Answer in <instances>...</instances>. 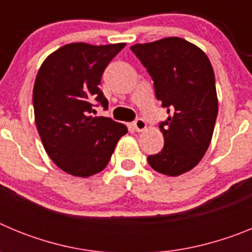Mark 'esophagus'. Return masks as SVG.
Here are the masks:
<instances>
[{"mask_svg":"<svg viewBox=\"0 0 252 252\" xmlns=\"http://www.w3.org/2000/svg\"><path fill=\"white\" fill-rule=\"evenodd\" d=\"M133 128L136 131H144L146 128V122L142 119H136L133 121Z\"/></svg>","mask_w":252,"mask_h":252,"instance_id":"esophagus-1","label":"esophagus"}]
</instances>
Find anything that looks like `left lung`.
Segmentation results:
<instances>
[{
    "label": "left lung",
    "mask_w": 252,
    "mask_h": 252,
    "mask_svg": "<svg viewBox=\"0 0 252 252\" xmlns=\"http://www.w3.org/2000/svg\"><path fill=\"white\" fill-rule=\"evenodd\" d=\"M131 50L146 68L168 119L159 124L164 148L148 162L161 174L180 175L194 168L212 139L218 112L215 72L198 46L180 37L135 44Z\"/></svg>",
    "instance_id": "left-lung-1"
}]
</instances>
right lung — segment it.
<instances>
[{
	"instance_id": "obj_1",
	"label": "right lung",
	"mask_w": 252,
	"mask_h": 252,
	"mask_svg": "<svg viewBox=\"0 0 252 252\" xmlns=\"http://www.w3.org/2000/svg\"><path fill=\"white\" fill-rule=\"evenodd\" d=\"M126 44L73 43L49 55L32 91L35 124L45 151L62 170L90 177L103 170L125 125L94 117V106L108 108L99 88L102 74Z\"/></svg>"
}]
</instances>
